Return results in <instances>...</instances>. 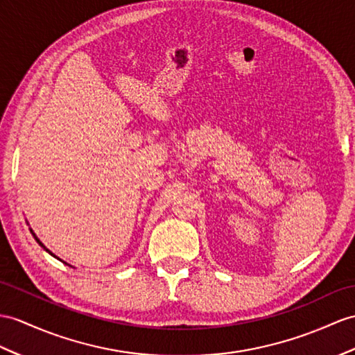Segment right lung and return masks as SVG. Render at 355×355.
I'll return each mask as SVG.
<instances>
[{"mask_svg":"<svg viewBox=\"0 0 355 355\" xmlns=\"http://www.w3.org/2000/svg\"><path fill=\"white\" fill-rule=\"evenodd\" d=\"M27 224H28V221H27ZM30 232H31V235L34 236V239H36V241H37V244H39V245H40V247H42L43 250H45V252H48V253H49L51 256H54V257H57V256H55V254H54L53 252H51V250H48V248H46L45 245H43V243H42V241H40V239H39V238L36 236V233H34V232H33V229H31V227H30ZM57 259H58V261H62V259H60V257H57ZM62 262H63V263H66L64 261H62ZM66 265H69V263H66ZM69 266H72V265H69Z\"/></svg>","mask_w":355,"mask_h":355,"instance_id":"right-lung-1","label":"right lung"}]
</instances>
